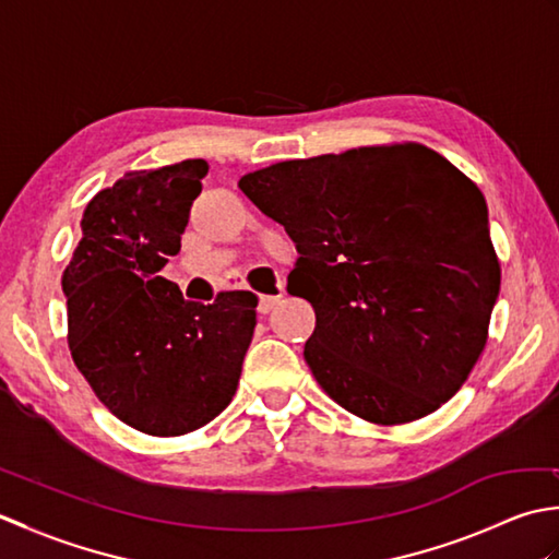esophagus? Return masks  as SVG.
I'll use <instances>...</instances> for the list:
<instances>
[{
    "mask_svg": "<svg viewBox=\"0 0 559 559\" xmlns=\"http://www.w3.org/2000/svg\"><path fill=\"white\" fill-rule=\"evenodd\" d=\"M278 302H281V295H261L257 310H259V314H269Z\"/></svg>",
    "mask_w": 559,
    "mask_h": 559,
    "instance_id": "esophagus-1",
    "label": "esophagus"
}]
</instances>
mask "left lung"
Instances as JSON below:
<instances>
[{
    "label": "left lung",
    "instance_id": "obj_1",
    "mask_svg": "<svg viewBox=\"0 0 559 559\" xmlns=\"http://www.w3.org/2000/svg\"><path fill=\"white\" fill-rule=\"evenodd\" d=\"M237 187L298 249L288 293L317 314L305 360L338 406L396 425L456 394L500 295L488 204L466 175L396 144L276 163Z\"/></svg>",
    "mask_w": 559,
    "mask_h": 559
}]
</instances>
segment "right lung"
<instances>
[{"instance_id":"1","label":"right lung","mask_w":559,"mask_h":559,"mask_svg":"<svg viewBox=\"0 0 559 559\" xmlns=\"http://www.w3.org/2000/svg\"><path fill=\"white\" fill-rule=\"evenodd\" d=\"M206 173L194 158L103 189L62 276L79 372L117 418L156 437L199 430L228 406L257 326V295L201 305L158 276L180 252Z\"/></svg>"}]
</instances>
